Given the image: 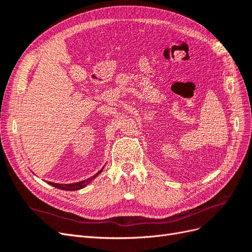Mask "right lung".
I'll return each mask as SVG.
<instances>
[{"instance_id":"1","label":"right lung","mask_w":252,"mask_h":252,"mask_svg":"<svg viewBox=\"0 0 252 252\" xmlns=\"http://www.w3.org/2000/svg\"><path fill=\"white\" fill-rule=\"evenodd\" d=\"M102 170H103V168H102L100 171H98V172H96V173L94 175V177H91V178H89V179H87V180H84V181L78 182V183H73V184H56V183H52V182H49L48 184L51 185V186H53V187H56V188H59V189L67 190V191H73V190H79V189H82V188H84V187H86L91 181H93L94 179H95V178L97 177V175L102 172Z\"/></svg>"}]
</instances>
